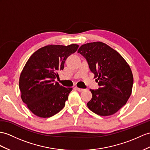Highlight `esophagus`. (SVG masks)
I'll return each mask as SVG.
<instances>
[{
  "label": "esophagus",
  "instance_id": "obj_1",
  "mask_svg": "<svg viewBox=\"0 0 150 150\" xmlns=\"http://www.w3.org/2000/svg\"><path fill=\"white\" fill-rule=\"evenodd\" d=\"M75 88L78 91H79V92H83V91L84 90V89H83V88H78V87H77V86H76L75 87Z\"/></svg>",
  "mask_w": 150,
  "mask_h": 150
}]
</instances>
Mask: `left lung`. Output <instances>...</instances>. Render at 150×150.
Returning <instances> with one entry per match:
<instances>
[{
	"label": "left lung",
	"mask_w": 150,
	"mask_h": 150,
	"mask_svg": "<svg viewBox=\"0 0 150 150\" xmlns=\"http://www.w3.org/2000/svg\"><path fill=\"white\" fill-rule=\"evenodd\" d=\"M86 58L100 88L90 90L92 97L87 106L100 116L119 111L132 93L134 78L129 65L116 50L102 42L83 45L78 50Z\"/></svg>",
	"instance_id": "left-lung-1"
}]
</instances>
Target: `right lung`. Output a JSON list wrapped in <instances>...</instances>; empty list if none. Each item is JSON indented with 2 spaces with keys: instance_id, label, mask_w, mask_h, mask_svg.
<instances>
[{
  "instance_id": "1",
  "label": "right lung",
  "mask_w": 150,
  "mask_h": 150,
  "mask_svg": "<svg viewBox=\"0 0 150 150\" xmlns=\"http://www.w3.org/2000/svg\"><path fill=\"white\" fill-rule=\"evenodd\" d=\"M79 45H51L33 53L21 72V98L30 111L41 118H49L62 109L72 88L55 82L65 61L77 51Z\"/></svg>"
}]
</instances>
